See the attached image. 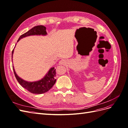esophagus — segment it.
<instances>
[{
    "label": "esophagus",
    "mask_w": 128,
    "mask_h": 128,
    "mask_svg": "<svg viewBox=\"0 0 128 128\" xmlns=\"http://www.w3.org/2000/svg\"><path fill=\"white\" fill-rule=\"evenodd\" d=\"M64 60H62L60 61V62H59L60 64H64Z\"/></svg>",
    "instance_id": "1"
}]
</instances>
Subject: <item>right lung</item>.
Segmentation results:
<instances>
[{
  "mask_svg": "<svg viewBox=\"0 0 128 128\" xmlns=\"http://www.w3.org/2000/svg\"><path fill=\"white\" fill-rule=\"evenodd\" d=\"M47 34H48L47 32H46V28L45 26L41 25L37 26L29 30L28 32L22 34L19 37L18 42L21 39H22V38L26 37L27 36L34 35L46 36ZM16 45H15V46H16ZM14 50V48L12 51V60H13ZM13 69L15 76L16 77L19 84L22 87H24L28 91L32 93V94H42L48 92L52 88V86H54V84H55L56 82V79H55L56 72L54 67H52L50 68L43 78H42L40 80L34 81V82H29V81H26L23 80L16 74L13 66Z\"/></svg>",
  "mask_w": 128,
  "mask_h": 128,
  "instance_id": "1",
  "label": "right lung"
}]
</instances>
